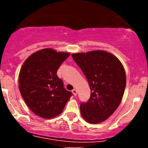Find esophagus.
I'll use <instances>...</instances> for the list:
<instances>
[{
    "label": "esophagus",
    "instance_id": "obj_1",
    "mask_svg": "<svg viewBox=\"0 0 148 148\" xmlns=\"http://www.w3.org/2000/svg\"><path fill=\"white\" fill-rule=\"evenodd\" d=\"M72 92L73 94H74V96H76V95H77V91H76V89H73Z\"/></svg>",
    "mask_w": 148,
    "mask_h": 148
}]
</instances>
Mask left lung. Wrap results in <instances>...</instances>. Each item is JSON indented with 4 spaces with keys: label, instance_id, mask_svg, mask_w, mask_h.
<instances>
[{
    "label": "left lung",
    "instance_id": "obj_1",
    "mask_svg": "<svg viewBox=\"0 0 148 148\" xmlns=\"http://www.w3.org/2000/svg\"><path fill=\"white\" fill-rule=\"evenodd\" d=\"M73 60L87 79L90 97L81 102L82 117L97 124L109 118L118 108L126 87V75L120 61L104 51L74 53Z\"/></svg>",
    "mask_w": 148,
    "mask_h": 148
}]
</instances>
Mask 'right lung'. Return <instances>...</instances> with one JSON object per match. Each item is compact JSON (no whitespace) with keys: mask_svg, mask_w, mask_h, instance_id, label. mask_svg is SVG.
Returning a JSON list of instances; mask_svg holds the SVG:
<instances>
[{"mask_svg":"<svg viewBox=\"0 0 148 148\" xmlns=\"http://www.w3.org/2000/svg\"><path fill=\"white\" fill-rule=\"evenodd\" d=\"M69 56L45 49L32 54L22 66L18 76L20 92L30 109L41 118L60 115L73 95L56 74Z\"/></svg>","mask_w":148,"mask_h":148,"instance_id":"1","label":"right lung"}]
</instances>
